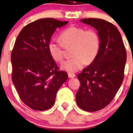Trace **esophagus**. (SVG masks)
Returning a JSON list of instances; mask_svg holds the SVG:
<instances>
[{
	"label": "esophagus",
	"mask_w": 133,
	"mask_h": 133,
	"mask_svg": "<svg viewBox=\"0 0 133 133\" xmlns=\"http://www.w3.org/2000/svg\"><path fill=\"white\" fill-rule=\"evenodd\" d=\"M68 76H69V78H74L76 76V75L75 74V73H68Z\"/></svg>",
	"instance_id": "esophagus-1"
}]
</instances>
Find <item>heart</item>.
I'll return each mask as SVG.
<instances>
[{
    "label": "heart",
    "instance_id": "obj_1",
    "mask_svg": "<svg viewBox=\"0 0 133 133\" xmlns=\"http://www.w3.org/2000/svg\"><path fill=\"white\" fill-rule=\"evenodd\" d=\"M60 42L51 40L48 43V51L55 62L62 63L64 48L72 46L71 58L67 60L62 68L68 71L75 72L84 64H89L96 59L101 45L98 33L94 29L71 25L64 29L60 35Z\"/></svg>",
    "mask_w": 133,
    "mask_h": 133
}]
</instances>
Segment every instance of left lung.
<instances>
[{
    "label": "left lung",
    "instance_id": "left-lung-1",
    "mask_svg": "<svg viewBox=\"0 0 133 133\" xmlns=\"http://www.w3.org/2000/svg\"><path fill=\"white\" fill-rule=\"evenodd\" d=\"M98 31L101 45L96 59L77 75L80 83L76 94L79 108L89 112L108 105L124 78L127 53L121 35L115 25L99 18L81 19Z\"/></svg>",
    "mask_w": 133,
    "mask_h": 133
}]
</instances>
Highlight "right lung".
I'll return each instance as SVG.
<instances>
[{"mask_svg": "<svg viewBox=\"0 0 133 133\" xmlns=\"http://www.w3.org/2000/svg\"><path fill=\"white\" fill-rule=\"evenodd\" d=\"M68 21L46 18L26 25L18 34L11 51L12 81L22 102L29 108L45 111L55 104L57 92L68 79L48 51L57 28Z\"/></svg>", "mask_w": 133, "mask_h": 133, "instance_id": "obj_1", "label": "right lung"}]
</instances>
